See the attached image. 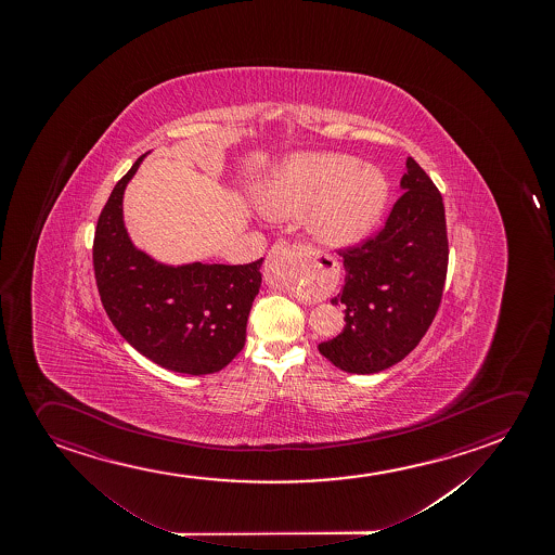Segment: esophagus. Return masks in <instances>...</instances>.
<instances>
[{
	"label": "esophagus",
	"mask_w": 555,
	"mask_h": 555,
	"mask_svg": "<svg viewBox=\"0 0 555 555\" xmlns=\"http://www.w3.org/2000/svg\"><path fill=\"white\" fill-rule=\"evenodd\" d=\"M315 267L318 264L313 260H306L302 245L288 244L285 240H280L268 251L264 274L268 280L275 283H288L298 275L315 274Z\"/></svg>",
	"instance_id": "34e87169"
}]
</instances>
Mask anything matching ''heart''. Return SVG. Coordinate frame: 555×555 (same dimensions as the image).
<instances>
[{
    "label": "heart",
    "mask_w": 555,
    "mask_h": 555,
    "mask_svg": "<svg viewBox=\"0 0 555 555\" xmlns=\"http://www.w3.org/2000/svg\"><path fill=\"white\" fill-rule=\"evenodd\" d=\"M387 181L351 156L302 155L288 160L260 191L262 211L274 217L310 214L321 244L346 247L376 224L387 199Z\"/></svg>",
    "instance_id": "b5f03b06"
}]
</instances>
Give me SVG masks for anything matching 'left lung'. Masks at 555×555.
<instances>
[{
    "mask_svg": "<svg viewBox=\"0 0 555 555\" xmlns=\"http://www.w3.org/2000/svg\"><path fill=\"white\" fill-rule=\"evenodd\" d=\"M400 196L384 229L338 249L346 285V326L319 353L351 374H374L402 361L429 331L448 274L442 194L410 156Z\"/></svg>",
    "mask_w": 555,
    "mask_h": 555,
    "instance_id": "8db88e82",
    "label": "left lung"
}]
</instances>
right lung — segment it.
Listing matches in <instances>:
<instances>
[{
    "instance_id": "add662e5",
    "label": "right lung",
    "mask_w": 555,
    "mask_h": 555,
    "mask_svg": "<svg viewBox=\"0 0 555 555\" xmlns=\"http://www.w3.org/2000/svg\"><path fill=\"white\" fill-rule=\"evenodd\" d=\"M141 155L98 217L92 262L107 318L133 349L163 369L202 376L242 351L260 264L166 267L133 247L122 221V194Z\"/></svg>"
}]
</instances>
